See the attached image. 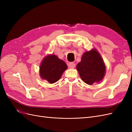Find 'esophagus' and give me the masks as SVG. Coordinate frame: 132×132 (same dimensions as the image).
<instances>
[{"label":"esophagus","mask_w":132,"mask_h":132,"mask_svg":"<svg viewBox=\"0 0 132 132\" xmlns=\"http://www.w3.org/2000/svg\"><path fill=\"white\" fill-rule=\"evenodd\" d=\"M75 67V64L73 63V62L70 63L68 64V67H69V68H70V69H74Z\"/></svg>","instance_id":"esophagus-1"}]
</instances>
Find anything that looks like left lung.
<instances>
[{
  "mask_svg": "<svg viewBox=\"0 0 132 132\" xmlns=\"http://www.w3.org/2000/svg\"><path fill=\"white\" fill-rule=\"evenodd\" d=\"M77 69L82 80L91 85L102 80L105 75L106 65L98 51L93 48L83 53Z\"/></svg>",
  "mask_w": 132,
  "mask_h": 132,
  "instance_id": "obj_1",
  "label": "left lung"
}]
</instances>
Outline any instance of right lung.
I'll return each mask as SVG.
<instances>
[{
	"label": "right lung",
	"mask_w": 132,
	"mask_h": 132,
	"mask_svg": "<svg viewBox=\"0 0 132 132\" xmlns=\"http://www.w3.org/2000/svg\"><path fill=\"white\" fill-rule=\"evenodd\" d=\"M67 68V65L63 60L54 54H49L44 57L41 62L39 75L42 80L53 84L59 80Z\"/></svg>",
	"instance_id": "right-lung-1"
}]
</instances>
